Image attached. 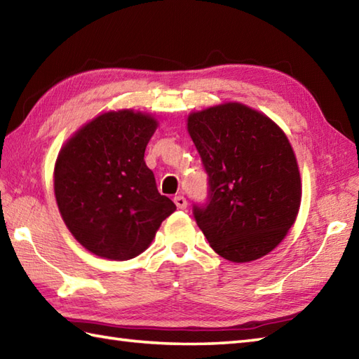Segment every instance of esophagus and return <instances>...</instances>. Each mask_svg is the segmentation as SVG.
<instances>
[{
	"label": "esophagus",
	"instance_id": "esophagus-1",
	"mask_svg": "<svg viewBox=\"0 0 359 359\" xmlns=\"http://www.w3.org/2000/svg\"><path fill=\"white\" fill-rule=\"evenodd\" d=\"M174 203L175 207H177L179 210H185L187 208V199L184 196H175L174 197Z\"/></svg>",
	"mask_w": 359,
	"mask_h": 359
}]
</instances>
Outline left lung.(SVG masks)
Listing matches in <instances>:
<instances>
[{
  "label": "left lung",
  "instance_id": "obj_1",
  "mask_svg": "<svg viewBox=\"0 0 359 359\" xmlns=\"http://www.w3.org/2000/svg\"><path fill=\"white\" fill-rule=\"evenodd\" d=\"M187 121L208 174V203L193 211L211 248L238 264L269 255L294 224L302 197L285 133L239 102L191 112Z\"/></svg>",
  "mask_w": 359,
  "mask_h": 359
}]
</instances>
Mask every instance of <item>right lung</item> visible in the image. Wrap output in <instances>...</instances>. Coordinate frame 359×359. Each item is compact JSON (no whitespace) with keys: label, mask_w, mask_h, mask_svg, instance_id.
<instances>
[{"label":"right lung","mask_w":359,"mask_h":359,"mask_svg":"<svg viewBox=\"0 0 359 359\" xmlns=\"http://www.w3.org/2000/svg\"><path fill=\"white\" fill-rule=\"evenodd\" d=\"M158 121L134 109L83 125L58 152L53 191L67 230L90 253L128 261L147 250L175 205L157 191L144 149Z\"/></svg>","instance_id":"1"}]
</instances>
